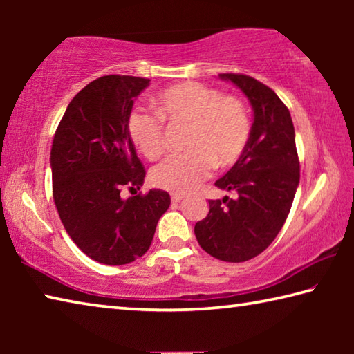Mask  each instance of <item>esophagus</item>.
<instances>
[{
	"label": "esophagus",
	"mask_w": 354,
	"mask_h": 354,
	"mask_svg": "<svg viewBox=\"0 0 354 354\" xmlns=\"http://www.w3.org/2000/svg\"><path fill=\"white\" fill-rule=\"evenodd\" d=\"M184 196H185L184 194H176V192H175V194H171V201L173 203H178V201H181Z\"/></svg>",
	"instance_id": "esophagus-1"
}]
</instances>
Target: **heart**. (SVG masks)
I'll list each match as a JSON object with an SVG mask.
<instances>
[{"label": "heart", "mask_w": 354, "mask_h": 354, "mask_svg": "<svg viewBox=\"0 0 354 354\" xmlns=\"http://www.w3.org/2000/svg\"><path fill=\"white\" fill-rule=\"evenodd\" d=\"M153 113L133 111L128 134L134 147L149 160L164 151L167 124H187L181 154H171L151 170L156 187L189 192L211 175L215 167L225 169L241 159L251 136V120L241 100L221 95L215 87L187 81L160 91L153 100Z\"/></svg>", "instance_id": "heart-1"}]
</instances>
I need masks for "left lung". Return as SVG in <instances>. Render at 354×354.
Returning <instances> with one entry per match:
<instances>
[{"mask_svg":"<svg viewBox=\"0 0 354 354\" xmlns=\"http://www.w3.org/2000/svg\"><path fill=\"white\" fill-rule=\"evenodd\" d=\"M247 95L254 122L247 148L215 185L237 198L209 200L195 225L201 248L225 262L261 254L283 227L299 183V160L290 112L270 87L241 73H220Z\"/></svg>","mask_w":354,"mask_h":354,"instance_id":"1","label":"left lung"}]
</instances>
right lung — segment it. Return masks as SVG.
<instances>
[{
    "label": "right lung",
    "instance_id": "add662e5",
    "mask_svg": "<svg viewBox=\"0 0 354 354\" xmlns=\"http://www.w3.org/2000/svg\"><path fill=\"white\" fill-rule=\"evenodd\" d=\"M149 80L107 75L70 101L53 139V198L77 248L106 266H123L147 253L170 195L140 189L145 169L128 134V117Z\"/></svg>",
    "mask_w": 354,
    "mask_h": 354
}]
</instances>
